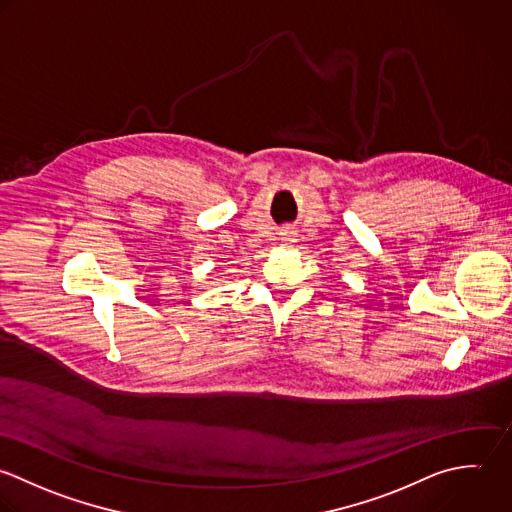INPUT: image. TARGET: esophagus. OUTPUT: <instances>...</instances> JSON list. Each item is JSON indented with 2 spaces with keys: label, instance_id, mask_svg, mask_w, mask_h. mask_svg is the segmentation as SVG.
Masks as SVG:
<instances>
[{
  "label": "esophagus",
  "instance_id": "34e87169",
  "mask_svg": "<svg viewBox=\"0 0 512 512\" xmlns=\"http://www.w3.org/2000/svg\"><path fill=\"white\" fill-rule=\"evenodd\" d=\"M281 241L283 243H293L295 241V233L291 229H283L281 231Z\"/></svg>",
  "mask_w": 512,
  "mask_h": 512
}]
</instances>
